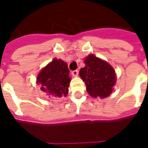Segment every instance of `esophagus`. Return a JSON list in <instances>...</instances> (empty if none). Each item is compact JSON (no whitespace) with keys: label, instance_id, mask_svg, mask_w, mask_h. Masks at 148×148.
I'll list each match as a JSON object with an SVG mask.
<instances>
[{"label":"esophagus","instance_id":"34e87169","mask_svg":"<svg viewBox=\"0 0 148 148\" xmlns=\"http://www.w3.org/2000/svg\"><path fill=\"white\" fill-rule=\"evenodd\" d=\"M72 75L74 76V77H77V75H78V71H72Z\"/></svg>","mask_w":148,"mask_h":148}]
</instances>
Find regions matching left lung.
<instances>
[{
  "label": "left lung",
  "mask_w": 148,
  "mask_h": 148,
  "mask_svg": "<svg viewBox=\"0 0 148 148\" xmlns=\"http://www.w3.org/2000/svg\"><path fill=\"white\" fill-rule=\"evenodd\" d=\"M85 67L79 71L88 93L93 97L106 98L113 90L116 76L114 69L107 62L90 55L85 58Z\"/></svg>",
  "instance_id": "8db88e82"
}]
</instances>
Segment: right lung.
I'll return each instance as SVG.
<instances>
[{
  "label": "right lung",
  "instance_id": "1",
  "mask_svg": "<svg viewBox=\"0 0 148 148\" xmlns=\"http://www.w3.org/2000/svg\"><path fill=\"white\" fill-rule=\"evenodd\" d=\"M66 62L62 59L54 58L46 66L37 76V84L40 90L50 97H66L71 78Z\"/></svg>",
  "mask_w": 148,
  "mask_h": 148
}]
</instances>
